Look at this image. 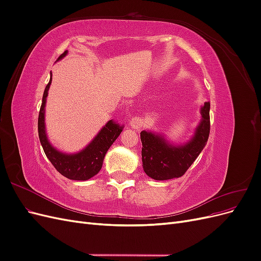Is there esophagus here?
Wrapping results in <instances>:
<instances>
[{
    "instance_id": "34e87169",
    "label": "esophagus",
    "mask_w": 261,
    "mask_h": 261,
    "mask_svg": "<svg viewBox=\"0 0 261 261\" xmlns=\"http://www.w3.org/2000/svg\"><path fill=\"white\" fill-rule=\"evenodd\" d=\"M141 125H143V121H141V118L139 116H134L129 121V126L135 129H139L141 127Z\"/></svg>"
}]
</instances>
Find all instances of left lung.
<instances>
[{
  "label": "left lung",
  "instance_id": "1",
  "mask_svg": "<svg viewBox=\"0 0 261 261\" xmlns=\"http://www.w3.org/2000/svg\"><path fill=\"white\" fill-rule=\"evenodd\" d=\"M210 102L201 108V122L195 136L184 146H173L163 136L143 130L140 133L141 156L146 174L156 180L180 177L206 147L210 134Z\"/></svg>",
  "mask_w": 261,
  "mask_h": 261
}]
</instances>
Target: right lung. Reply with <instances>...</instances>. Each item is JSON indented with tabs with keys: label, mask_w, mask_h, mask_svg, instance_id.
Listing matches in <instances>:
<instances>
[{
	"label": "right lung",
	"mask_w": 261,
	"mask_h": 261,
	"mask_svg": "<svg viewBox=\"0 0 261 261\" xmlns=\"http://www.w3.org/2000/svg\"><path fill=\"white\" fill-rule=\"evenodd\" d=\"M66 54L67 51L62 53L59 57V60L64 58ZM51 81L52 78H50L49 84L45 87L40 111H39V139H40V143L45 155L48 156V159L53 164V167L57 169L58 172H60L63 176L74 180H87L96 175L101 170L107 151L114 143L115 139L120 136L124 126L111 120L106 124L105 127L99 132L98 135L94 137L91 143L84 150H82L81 152L75 154H66L58 151V150L53 148L49 143L44 127V106L46 97H48V91L50 88Z\"/></svg>",
	"instance_id": "right-lung-1"
}]
</instances>
